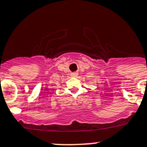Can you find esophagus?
<instances>
[{"label": "esophagus", "mask_w": 147, "mask_h": 147, "mask_svg": "<svg viewBox=\"0 0 147 147\" xmlns=\"http://www.w3.org/2000/svg\"><path fill=\"white\" fill-rule=\"evenodd\" d=\"M71 75H72V77H77L78 75V72H73V73L71 74Z\"/></svg>", "instance_id": "1"}]
</instances>
